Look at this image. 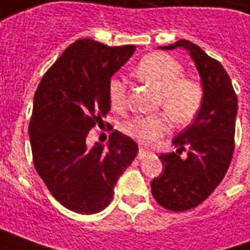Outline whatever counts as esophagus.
I'll use <instances>...</instances> for the list:
<instances>
[{"label": "esophagus", "mask_w": 250, "mask_h": 250, "mask_svg": "<svg viewBox=\"0 0 250 250\" xmlns=\"http://www.w3.org/2000/svg\"><path fill=\"white\" fill-rule=\"evenodd\" d=\"M148 155V151L145 150V148H139V152H138V159H143V158H146Z\"/></svg>", "instance_id": "esophagus-1"}]
</instances>
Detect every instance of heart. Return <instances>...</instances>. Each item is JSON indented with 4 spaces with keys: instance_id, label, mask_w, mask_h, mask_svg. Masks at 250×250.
<instances>
[{
    "instance_id": "obj_1",
    "label": "heart",
    "mask_w": 250,
    "mask_h": 250,
    "mask_svg": "<svg viewBox=\"0 0 250 250\" xmlns=\"http://www.w3.org/2000/svg\"><path fill=\"white\" fill-rule=\"evenodd\" d=\"M141 82L158 91V105L163 107L177 125H186L195 118L202 107L205 89L195 77L184 76V68L175 59L165 53H150L134 68ZM111 107L116 111L127 104V88L120 79H112L108 84ZM170 130V119L166 114L139 115L125 125V131L143 145H151Z\"/></svg>"
}]
</instances>
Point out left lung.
Here are the masks:
<instances>
[{
	"label": "left lung",
	"mask_w": 250,
	"mask_h": 250,
	"mask_svg": "<svg viewBox=\"0 0 250 250\" xmlns=\"http://www.w3.org/2000/svg\"><path fill=\"white\" fill-rule=\"evenodd\" d=\"M185 48L195 62L205 89L202 107L191 125L173 139L175 152L161 154L163 173L151 182L158 204L173 211H185L202 204L221 184L234 151L237 95L220 62L188 40L161 46ZM188 150V157L180 158Z\"/></svg>",
	"instance_id": "1"
}]
</instances>
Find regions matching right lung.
<instances>
[{
    "instance_id": "right-lung-1",
    "label": "right lung",
    "mask_w": 250,
    "mask_h": 250,
    "mask_svg": "<svg viewBox=\"0 0 250 250\" xmlns=\"http://www.w3.org/2000/svg\"><path fill=\"white\" fill-rule=\"evenodd\" d=\"M135 51L89 39L73 42L46 71L36 89L29 139L36 171L66 209L102 211L114 186L138 154L130 136L115 130L108 148L87 145V135L111 108L108 84ZM108 125V123H107Z\"/></svg>"
}]
</instances>
